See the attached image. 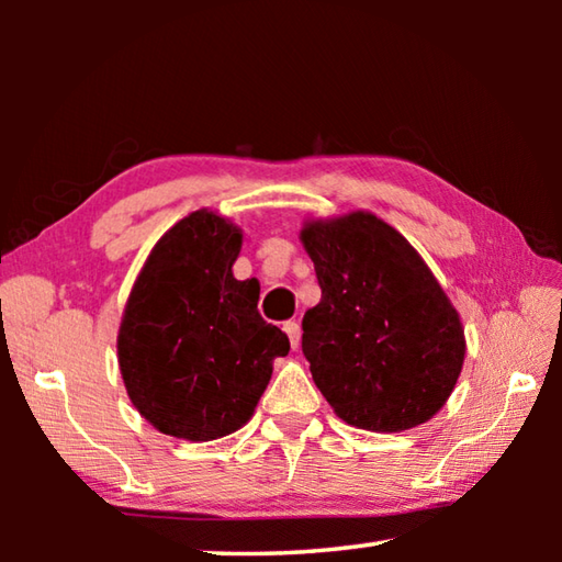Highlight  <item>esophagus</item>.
Segmentation results:
<instances>
[{
  "label": "esophagus",
  "mask_w": 562,
  "mask_h": 562,
  "mask_svg": "<svg viewBox=\"0 0 562 562\" xmlns=\"http://www.w3.org/2000/svg\"><path fill=\"white\" fill-rule=\"evenodd\" d=\"M284 331H288V337H290V345H292V349H297V347H300V335H302V329H300V322H294V319L284 322Z\"/></svg>",
  "instance_id": "esophagus-1"
}]
</instances>
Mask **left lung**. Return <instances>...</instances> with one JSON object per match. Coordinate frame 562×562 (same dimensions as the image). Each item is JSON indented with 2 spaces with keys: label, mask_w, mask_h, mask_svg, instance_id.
I'll return each mask as SVG.
<instances>
[{
  "label": "left lung",
  "mask_w": 562,
  "mask_h": 562,
  "mask_svg": "<svg viewBox=\"0 0 562 562\" xmlns=\"http://www.w3.org/2000/svg\"><path fill=\"white\" fill-rule=\"evenodd\" d=\"M300 237L322 290L302 319L322 396L357 429L394 434L429 422L453 392L465 339L422 255L364 211L304 223Z\"/></svg>",
  "instance_id": "left-lung-1"
}]
</instances>
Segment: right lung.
Listing matches in <instances>:
<instances>
[{"label": "right lung", "instance_id": "obj_1", "mask_svg": "<svg viewBox=\"0 0 562 562\" xmlns=\"http://www.w3.org/2000/svg\"><path fill=\"white\" fill-rule=\"evenodd\" d=\"M240 227L213 211L176 223L150 250L119 329V367L160 434L213 441L250 422L274 357L290 351L258 312V280H235Z\"/></svg>", "mask_w": 562, "mask_h": 562}]
</instances>
